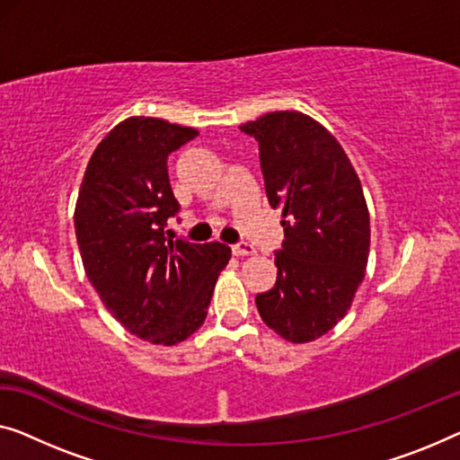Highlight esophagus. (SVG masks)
Listing matches in <instances>:
<instances>
[{"label": "esophagus", "mask_w": 460, "mask_h": 460, "mask_svg": "<svg viewBox=\"0 0 460 460\" xmlns=\"http://www.w3.org/2000/svg\"><path fill=\"white\" fill-rule=\"evenodd\" d=\"M231 252H233V256H252L253 252H256V248H253L252 243H245V242H242V243H235V245H231Z\"/></svg>", "instance_id": "34e87169"}]
</instances>
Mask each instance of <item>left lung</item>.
Segmentation results:
<instances>
[{"mask_svg": "<svg viewBox=\"0 0 460 460\" xmlns=\"http://www.w3.org/2000/svg\"><path fill=\"white\" fill-rule=\"evenodd\" d=\"M239 128L258 142L266 196L285 231L277 283L256 296L258 312L285 341H316L345 318L366 277L361 181L339 140L310 115L274 111Z\"/></svg>", "mask_w": 460, "mask_h": 460, "instance_id": "obj_1", "label": "left lung"}]
</instances>
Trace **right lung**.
Listing matches in <instances>:
<instances>
[{
	"label": "right lung",
	"instance_id": "obj_1",
	"mask_svg": "<svg viewBox=\"0 0 460 460\" xmlns=\"http://www.w3.org/2000/svg\"><path fill=\"white\" fill-rule=\"evenodd\" d=\"M196 136L159 118L123 119L94 148L74 212L82 264L102 305L153 345H177L204 324L231 258L225 243L164 237L180 210L167 156Z\"/></svg>",
	"mask_w": 460,
	"mask_h": 460
}]
</instances>
